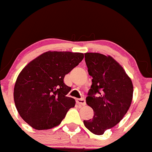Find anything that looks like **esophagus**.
Here are the masks:
<instances>
[{"label":"esophagus","mask_w":152,"mask_h":152,"mask_svg":"<svg viewBox=\"0 0 152 152\" xmlns=\"http://www.w3.org/2000/svg\"><path fill=\"white\" fill-rule=\"evenodd\" d=\"M76 103L80 105L85 106L86 105V100L84 98H80V99H76Z\"/></svg>","instance_id":"obj_1"}]
</instances>
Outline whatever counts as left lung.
Instances as JSON below:
<instances>
[{"label":"left lung","mask_w":152,"mask_h":152,"mask_svg":"<svg viewBox=\"0 0 152 152\" xmlns=\"http://www.w3.org/2000/svg\"><path fill=\"white\" fill-rule=\"evenodd\" d=\"M85 61L93 77L86 101L94 115L83 124L92 133L101 135L127 113L133 98V84L123 67L110 56L86 52Z\"/></svg>","instance_id":"1"}]
</instances>
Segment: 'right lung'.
Returning <instances> with one entry per match:
<instances>
[{
	"mask_svg": "<svg viewBox=\"0 0 152 152\" xmlns=\"http://www.w3.org/2000/svg\"><path fill=\"white\" fill-rule=\"evenodd\" d=\"M83 53L44 52L31 61L19 73L14 88V100L24 121L36 130L56 127L76 101L66 96L71 87L64 77L83 58Z\"/></svg>",
	"mask_w": 152,
	"mask_h": 152,
	"instance_id": "right-lung-1",
	"label": "right lung"
}]
</instances>
